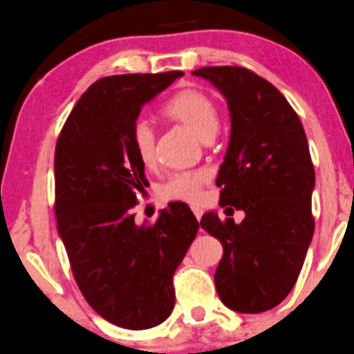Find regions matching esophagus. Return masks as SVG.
Returning <instances> with one entry per match:
<instances>
[{
  "instance_id": "1",
  "label": "esophagus",
  "mask_w": 354,
  "mask_h": 354,
  "mask_svg": "<svg viewBox=\"0 0 354 354\" xmlns=\"http://www.w3.org/2000/svg\"><path fill=\"white\" fill-rule=\"evenodd\" d=\"M192 210H193V214H195V217H196V221H200V218H202V214H203V210L200 207H196V205H193L192 207Z\"/></svg>"
}]
</instances>
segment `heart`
<instances>
[{"mask_svg": "<svg viewBox=\"0 0 354 354\" xmlns=\"http://www.w3.org/2000/svg\"><path fill=\"white\" fill-rule=\"evenodd\" d=\"M162 115L171 120L183 124L192 130L202 142H210L218 132L221 118L214 100L195 89H185L169 98L162 105ZM130 144L137 159L144 166L154 162V129L147 122L139 120L133 124L130 132ZM207 181V174L202 171H188V173L173 174L161 189V195L167 200H183V202H198L202 195V187Z\"/></svg>", "mask_w": 354, "mask_h": 354, "instance_id": "1", "label": "heart"}]
</instances>
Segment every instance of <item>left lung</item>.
<instances>
[{"instance_id":"1","label":"left lung","mask_w":354,"mask_h":354,"mask_svg":"<svg viewBox=\"0 0 354 354\" xmlns=\"http://www.w3.org/2000/svg\"><path fill=\"white\" fill-rule=\"evenodd\" d=\"M227 100L230 139L217 176L221 207L244 221L207 212L200 225L217 237L224 256L215 286L225 307L259 314L292 292L314 236L315 185L302 122L277 88L239 66L193 71Z\"/></svg>"}]
</instances>
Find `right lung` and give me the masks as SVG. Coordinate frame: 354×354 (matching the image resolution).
I'll use <instances>...</instances> for the list:
<instances>
[{"label":"right lung","instance_id":"add662e5","mask_svg":"<svg viewBox=\"0 0 354 354\" xmlns=\"http://www.w3.org/2000/svg\"><path fill=\"white\" fill-rule=\"evenodd\" d=\"M183 76L102 77L77 100L54 156L55 218L74 280L96 314L124 329L165 322L174 307L173 274L198 230L187 203L136 224V192L147 187L130 144L140 110Z\"/></svg>","mask_w":354,"mask_h":354}]
</instances>
